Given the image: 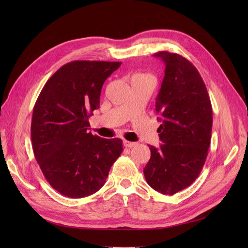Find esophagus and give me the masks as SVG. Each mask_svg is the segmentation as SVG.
<instances>
[{"label": "esophagus", "mask_w": 248, "mask_h": 248, "mask_svg": "<svg viewBox=\"0 0 248 248\" xmlns=\"http://www.w3.org/2000/svg\"><path fill=\"white\" fill-rule=\"evenodd\" d=\"M123 144H124V146L127 147V148H132V147H134V146L137 145V142H134V141H128V140H123Z\"/></svg>", "instance_id": "34e87169"}]
</instances>
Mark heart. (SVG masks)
Listing matches in <instances>:
<instances>
[{"label":"heart","instance_id":"obj_1","mask_svg":"<svg viewBox=\"0 0 248 248\" xmlns=\"http://www.w3.org/2000/svg\"><path fill=\"white\" fill-rule=\"evenodd\" d=\"M137 77H146V76H144V74H139V76H137Z\"/></svg>","mask_w":248,"mask_h":248}]
</instances>
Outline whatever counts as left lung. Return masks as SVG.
Here are the masks:
<instances>
[{
    "label": "left lung",
    "instance_id": "8db88e82",
    "mask_svg": "<svg viewBox=\"0 0 248 248\" xmlns=\"http://www.w3.org/2000/svg\"><path fill=\"white\" fill-rule=\"evenodd\" d=\"M166 69L156 97L160 148L149 146L144 168L147 183L171 196L194 182L204 167L211 141L212 106L198 69L178 54L158 51Z\"/></svg>",
    "mask_w": 248,
    "mask_h": 248
}]
</instances>
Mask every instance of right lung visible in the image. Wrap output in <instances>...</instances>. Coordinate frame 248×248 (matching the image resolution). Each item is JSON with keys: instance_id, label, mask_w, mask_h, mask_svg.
Listing matches in <instances>:
<instances>
[{"instance_id": "right-lung-1", "label": "right lung", "mask_w": 248, "mask_h": 248, "mask_svg": "<svg viewBox=\"0 0 248 248\" xmlns=\"http://www.w3.org/2000/svg\"><path fill=\"white\" fill-rule=\"evenodd\" d=\"M121 62L73 61L44 85L33 109L31 139L35 158L47 182L65 197L98 191L123 151L121 139L89 131V117L99 108L106 79Z\"/></svg>"}]
</instances>
